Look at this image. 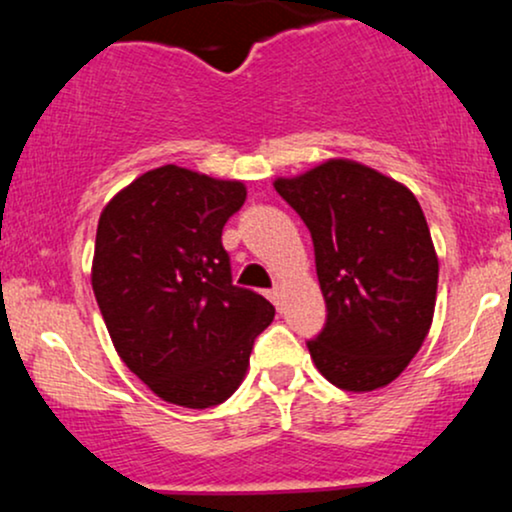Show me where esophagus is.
<instances>
[{
	"label": "esophagus",
	"instance_id": "esophagus-1",
	"mask_svg": "<svg viewBox=\"0 0 512 512\" xmlns=\"http://www.w3.org/2000/svg\"><path fill=\"white\" fill-rule=\"evenodd\" d=\"M267 296H269V301H272L276 308H279V305H281V289H279V286H274L272 291H267Z\"/></svg>",
	"mask_w": 512,
	"mask_h": 512
}]
</instances>
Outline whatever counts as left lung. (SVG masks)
Wrapping results in <instances>:
<instances>
[{
  "instance_id": "8db88e82",
  "label": "left lung",
  "mask_w": 512,
  "mask_h": 512,
  "mask_svg": "<svg viewBox=\"0 0 512 512\" xmlns=\"http://www.w3.org/2000/svg\"><path fill=\"white\" fill-rule=\"evenodd\" d=\"M276 192L308 226L327 305L308 342L332 385L370 392L409 366L431 330L438 257L421 204L402 182L332 158Z\"/></svg>"
}]
</instances>
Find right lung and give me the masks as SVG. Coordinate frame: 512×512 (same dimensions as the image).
<instances>
[{"label": "right lung", "instance_id": "obj_1", "mask_svg": "<svg viewBox=\"0 0 512 512\" xmlns=\"http://www.w3.org/2000/svg\"><path fill=\"white\" fill-rule=\"evenodd\" d=\"M245 185L178 166L139 175L98 219L91 284L127 368L187 409L226 402L274 305L233 284L221 233Z\"/></svg>", "mask_w": 512, "mask_h": 512}]
</instances>
